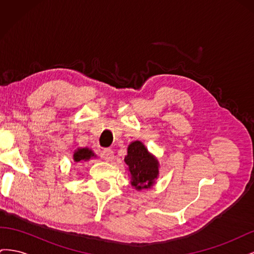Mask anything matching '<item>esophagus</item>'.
Listing matches in <instances>:
<instances>
[{"label": "esophagus", "mask_w": 254, "mask_h": 254, "mask_svg": "<svg viewBox=\"0 0 254 254\" xmlns=\"http://www.w3.org/2000/svg\"><path fill=\"white\" fill-rule=\"evenodd\" d=\"M101 156H102V158L104 159V160H106V161H112L113 160V158H114V153H113V150L112 149H110V148H105V149H103V151H102V153H101Z\"/></svg>", "instance_id": "34e87169"}]
</instances>
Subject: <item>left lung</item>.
<instances>
[{"label": "left lung", "mask_w": 254, "mask_h": 254, "mask_svg": "<svg viewBox=\"0 0 254 254\" xmlns=\"http://www.w3.org/2000/svg\"><path fill=\"white\" fill-rule=\"evenodd\" d=\"M124 161L131 177L130 183L135 190L150 189L155 184L159 176V162L141 141L130 143Z\"/></svg>", "instance_id": "8db88e82"}]
</instances>
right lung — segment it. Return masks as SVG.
Masks as SVG:
<instances>
[{"mask_svg": "<svg viewBox=\"0 0 254 254\" xmlns=\"http://www.w3.org/2000/svg\"><path fill=\"white\" fill-rule=\"evenodd\" d=\"M92 157H94V153L89 148H77L74 151L73 160L75 162H82V161H88Z\"/></svg>", "mask_w": 254, "mask_h": 254, "instance_id": "right-lung-1", "label": "right lung"}]
</instances>
